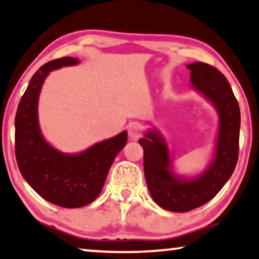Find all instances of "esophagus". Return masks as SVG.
I'll return each mask as SVG.
<instances>
[{
  "label": "esophagus",
  "instance_id": "1",
  "mask_svg": "<svg viewBox=\"0 0 259 259\" xmlns=\"http://www.w3.org/2000/svg\"><path fill=\"white\" fill-rule=\"evenodd\" d=\"M127 132H128V137L131 139H133V140H136V139L139 138L141 133V127L140 125H138V123H131L128 126V128H127Z\"/></svg>",
  "mask_w": 259,
  "mask_h": 259
}]
</instances>
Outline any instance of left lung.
<instances>
[{"mask_svg": "<svg viewBox=\"0 0 259 259\" xmlns=\"http://www.w3.org/2000/svg\"><path fill=\"white\" fill-rule=\"evenodd\" d=\"M190 70V88L210 103L219 115L213 154L208 167L197 175L175 171L173 154L166 139L151 128L139 139L144 148V170L147 187L157 205L168 211L186 212L207 203L223 188L238 159L241 113L227 78L215 67L195 62Z\"/></svg>", "mask_w": 259, "mask_h": 259, "instance_id": "1", "label": "left lung"}]
</instances>
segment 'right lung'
Wrapping results in <instances>:
<instances>
[{
    "label": "right lung",
    "mask_w": 259,
    "mask_h": 259,
    "mask_svg": "<svg viewBox=\"0 0 259 259\" xmlns=\"http://www.w3.org/2000/svg\"><path fill=\"white\" fill-rule=\"evenodd\" d=\"M79 63L78 58L64 57L40 66L30 79L15 118L18 169L44 200L63 208L84 207L99 196L115 156L127 142V132L122 131L85 151L64 153L44 138L38 120V102L44 80L51 71Z\"/></svg>",
    "instance_id": "obj_1"
}]
</instances>
